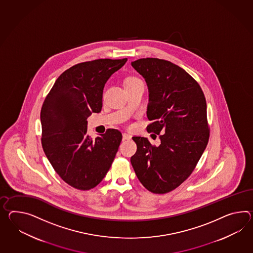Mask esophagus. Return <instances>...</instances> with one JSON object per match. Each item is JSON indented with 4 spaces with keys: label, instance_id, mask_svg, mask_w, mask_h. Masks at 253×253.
<instances>
[{
    "label": "esophagus",
    "instance_id": "34e87169",
    "mask_svg": "<svg viewBox=\"0 0 253 253\" xmlns=\"http://www.w3.org/2000/svg\"><path fill=\"white\" fill-rule=\"evenodd\" d=\"M130 139H131V135L129 134V133L124 132V134H123V140L126 141V140H130Z\"/></svg>",
    "mask_w": 253,
    "mask_h": 253
}]
</instances>
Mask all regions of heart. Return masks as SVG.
Wrapping results in <instances>:
<instances>
[{
    "mask_svg": "<svg viewBox=\"0 0 253 253\" xmlns=\"http://www.w3.org/2000/svg\"><path fill=\"white\" fill-rule=\"evenodd\" d=\"M141 83H142V81L139 78L134 77V76H130V77H128L124 81V86H132V85L141 84Z\"/></svg>",
    "mask_w": 253,
    "mask_h": 253,
    "instance_id": "b5f03b06",
    "label": "heart"
}]
</instances>
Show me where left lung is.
<instances>
[{
    "label": "left lung",
    "instance_id": "1",
    "mask_svg": "<svg viewBox=\"0 0 253 253\" xmlns=\"http://www.w3.org/2000/svg\"><path fill=\"white\" fill-rule=\"evenodd\" d=\"M131 66L147 83V117L152 122L147 130L160 135L161 144L132 137L137 151L130 163L147 190L166 194L189 177L208 145L207 101L197 81L172 62L147 57Z\"/></svg>",
    "mask_w": 253,
    "mask_h": 253
}]
</instances>
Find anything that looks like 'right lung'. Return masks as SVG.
Segmentation results:
<instances>
[{
  "mask_svg": "<svg viewBox=\"0 0 253 253\" xmlns=\"http://www.w3.org/2000/svg\"><path fill=\"white\" fill-rule=\"evenodd\" d=\"M126 61L105 58L77 64L58 77L43 101V152L56 173L77 189L99 185L117 154L122 132L108 129L93 140L86 133V120L100 112L106 82Z\"/></svg>",
  "mask_w": 253,
  "mask_h": 253,
  "instance_id": "add662e5",
  "label": "right lung"
}]
</instances>
